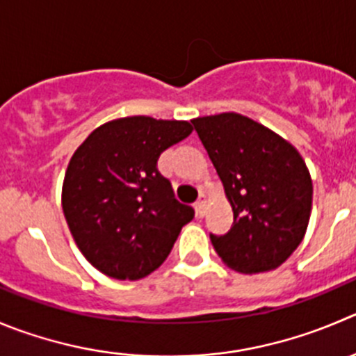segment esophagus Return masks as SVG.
<instances>
[{
  "instance_id": "esophagus-1",
  "label": "esophagus",
  "mask_w": 356,
  "mask_h": 356,
  "mask_svg": "<svg viewBox=\"0 0 356 356\" xmlns=\"http://www.w3.org/2000/svg\"><path fill=\"white\" fill-rule=\"evenodd\" d=\"M206 206H208V201H206L204 195H201V197L197 199V202H195V213H197L199 218H201V216H204Z\"/></svg>"
}]
</instances>
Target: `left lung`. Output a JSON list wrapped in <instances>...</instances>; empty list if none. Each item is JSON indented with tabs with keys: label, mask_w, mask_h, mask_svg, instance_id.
Listing matches in <instances>:
<instances>
[{
	"label": "left lung",
	"mask_w": 356,
	"mask_h": 356,
	"mask_svg": "<svg viewBox=\"0 0 356 356\" xmlns=\"http://www.w3.org/2000/svg\"><path fill=\"white\" fill-rule=\"evenodd\" d=\"M234 213L231 231L209 236L225 266L257 274L282 266L306 234L309 169L292 143L241 113L192 120Z\"/></svg>",
	"instance_id": "obj_1"
}]
</instances>
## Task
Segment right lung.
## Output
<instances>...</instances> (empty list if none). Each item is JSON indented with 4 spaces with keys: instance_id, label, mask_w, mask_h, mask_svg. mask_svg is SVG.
I'll return each instance as SVG.
<instances>
[{
    "instance_id": "obj_1",
    "label": "right lung",
    "mask_w": 356,
    "mask_h": 356,
    "mask_svg": "<svg viewBox=\"0 0 356 356\" xmlns=\"http://www.w3.org/2000/svg\"><path fill=\"white\" fill-rule=\"evenodd\" d=\"M192 133L187 120L134 115L94 129L70 159L63 211L82 255L115 280H141L168 259L194 218L159 172L165 148Z\"/></svg>"
}]
</instances>
